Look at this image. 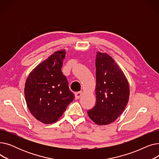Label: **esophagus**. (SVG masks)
I'll return each mask as SVG.
<instances>
[{
    "mask_svg": "<svg viewBox=\"0 0 159 159\" xmlns=\"http://www.w3.org/2000/svg\"><path fill=\"white\" fill-rule=\"evenodd\" d=\"M82 95V91H79V92L75 93V98H76V99L79 98L81 97V95Z\"/></svg>",
    "mask_w": 159,
    "mask_h": 159,
    "instance_id": "esophagus-1",
    "label": "esophagus"
}]
</instances>
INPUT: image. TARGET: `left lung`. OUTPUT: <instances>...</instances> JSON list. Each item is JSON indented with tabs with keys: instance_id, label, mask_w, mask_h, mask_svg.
<instances>
[{
	"instance_id": "left-lung-1",
	"label": "left lung",
	"mask_w": 159,
	"mask_h": 159,
	"mask_svg": "<svg viewBox=\"0 0 159 159\" xmlns=\"http://www.w3.org/2000/svg\"><path fill=\"white\" fill-rule=\"evenodd\" d=\"M95 61L96 104L88 115L95 124L103 126L113 122L124 110L129 86L124 72L107 53L97 52Z\"/></svg>"
}]
</instances>
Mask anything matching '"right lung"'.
Wrapping results in <instances>:
<instances>
[{"label": "right lung", "mask_w": 159, "mask_h": 159, "mask_svg": "<svg viewBox=\"0 0 159 159\" xmlns=\"http://www.w3.org/2000/svg\"><path fill=\"white\" fill-rule=\"evenodd\" d=\"M66 50L54 52L33 69L26 79L24 95L28 109L44 124L58 120L75 98L61 71Z\"/></svg>", "instance_id": "1"}]
</instances>
